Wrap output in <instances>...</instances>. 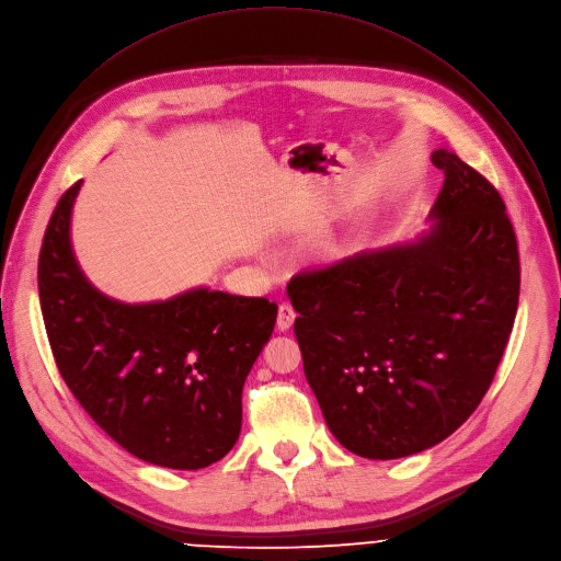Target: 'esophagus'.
I'll list each match as a JSON object with an SVG mask.
<instances>
[{"label":"esophagus","instance_id":"esophagus-1","mask_svg":"<svg viewBox=\"0 0 561 561\" xmlns=\"http://www.w3.org/2000/svg\"><path fill=\"white\" fill-rule=\"evenodd\" d=\"M294 320H296V311H294V307H291V305H287V302H283V305L278 307V318H276V327H278V331H287V329L294 324Z\"/></svg>","mask_w":561,"mask_h":561}]
</instances>
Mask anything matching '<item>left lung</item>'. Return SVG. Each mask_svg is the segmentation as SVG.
Wrapping results in <instances>:
<instances>
[{"label":"left lung","mask_w":561,"mask_h":561,"mask_svg":"<svg viewBox=\"0 0 561 561\" xmlns=\"http://www.w3.org/2000/svg\"><path fill=\"white\" fill-rule=\"evenodd\" d=\"M413 243L296 274L287 296L307 382L329 431L369 460L435 446L489 391L519 300V254L500 192L451 150Z\"/></svg>","instance_id":"8db88e82"}]
</instances>
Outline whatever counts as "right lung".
<instances>
[{
    "mask_svg": "<svg viewBox=\"0 0 561 561\" xmlns=\"http://www.w3.org/2000/svg\"><path fill=\"white\" fill-rule=\"evenodd\" d=\"M81 181L59 198L39 252V302L57 369L85 413L144 462L196 471L230 454L243 385L274 331L267 298L196 287L122 302L83 276L70 245Z\"/></svg>",
    "mask_w": 561,
    "mask_h": 561,
    "instance_id": "1",
    "label": "right lung"
}]
</instances>
